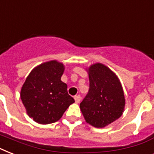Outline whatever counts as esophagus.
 Segmentation results:
<instances>
[{
  "label": "esophagus",
  "mask_w": 154,
  "mask_h": 154,
  "mask_svg": "<svg viewBox=\"0 0 154 154\" xmlns=\"http://www.w3.org/2000/svg\"><path fill=\"white\" fill-rule=\"evenodd\" d=\"M74 99H75V101H76V103H77V104H78V103H80V101H81V97H80L79 95H77V96L74 97Z\"/></svg>",
  "instance_id": "obj_1"
}]
</instances>
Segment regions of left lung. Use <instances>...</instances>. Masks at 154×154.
Instances as JSON below:
<instances>
[{
    "instance_id": "obj_1",
    "label": "left lung",
    "mask_w": 154,
    "mask_h": 154,
    "mask_svg": "<svg viewBox=\"0 0 154 154\" xmlns=\"http://www.w3.org/2000/svg\"><path fill=\"white\" fill-rule=\"evenodd\" d=\"M89 90L80 104L85 122L96 128H104L122 115L125 106L124 91L113 71L101 63L86 69Z\"/></svg>"
}]
</instances>
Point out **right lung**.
Returning a JSON list of instances; mask_svg holds the SVG:
<instances>
[{
  "mask_svg": "<svg viewBox=\"0 0 154 154\" xmlns=\"http://www.w3.org/2000/svg\"><path fill=\"white\" fill-rule=\"evenodd\" d=\"M64 64L57 60L42 63L30 72L20 89V99L29 117L47 125L59 121L74 99L61 82Z\"/></svg>",
  "mask_w": 154,
  "mask_h": 154,
  "instance_id": "obj_1",
  "label": "right lung"
}]
</instances>
